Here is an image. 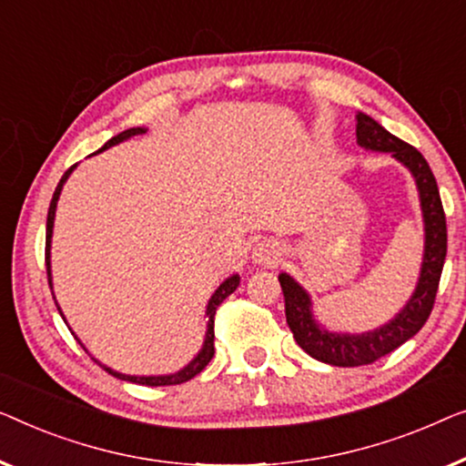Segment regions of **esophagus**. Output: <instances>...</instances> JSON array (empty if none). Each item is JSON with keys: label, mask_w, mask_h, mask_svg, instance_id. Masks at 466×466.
Wrapping results in <instances>:
<instances>
[{"label": "esophagus", "mask_w": 466, "mask_h": 466, "mask_svg": "<svg viewBox=\"0 0 466 466\" xmlns=\"http://www.w3.org/2000/svg\"><path fill=\"white\" fill-rule=\"evenodd\" d=\"M253 264L258 266H274L280 259V247L274 240H259L253 245L251 251Z\"/></svg>", "instance_id": "34e87169"}]
</instances>
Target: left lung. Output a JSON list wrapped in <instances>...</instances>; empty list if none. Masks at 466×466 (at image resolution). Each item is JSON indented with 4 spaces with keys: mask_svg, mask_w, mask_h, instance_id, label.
Returning a JSON list of instances; mask_svg holds the SVG:
<instances>
[{
    "mask_svg": "<svg viewBox=\"0 0 466 466\" xmlns=\"http://www.w3.org/2000/svg\"><path fill=\"white\" fill-rule=\"evenodd\" d=\"M357 143L367 152L390 154L414 177L424 224V251L416 289L411 291L401 310L390 320H386L384 325L361 333L327 329L314 317L310 293L291 274H279V283L283 287L285 296L287 325H289L296 342L312 359L336 367L370 365L399 349L422 329L432 310V304H435L445 251H448V228H445L441 198H439L435 175H432L424 156L410 143L390 135L382 124L373 120L371 116L361 114V111L357 114Z\"/></svg>",
    "mask_w": 466,
    "mask_h": 466,
    "instance_id": "left-lung-1",
    "label": "left lung"
}]
</instances>
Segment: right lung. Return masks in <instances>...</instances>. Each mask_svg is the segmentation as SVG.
<instances>
[{"label":"right lung","instance_id":"1","mask_svg":"<svg viewBox=\"0 0 466 466\" xmlns=\"http://www.w3.org/2000/svg\"><path fill=\"white\" fill-rule=\"evenodd\" d=\"M146 130H147L146 127H135V128L122 130L120 135L111 137V139H109L107 143H105V146H103L101 149H96L95 154H101V152H105V149L117 146V143H124V141L133 139V137H137V135H143V133H146ZM76 167H77V165L71 167V168L67 170V173H65V175L61 177V181H58V186H56L55 194H52V200H50L48 221H46V270H48L50 289H52V261H50V248H52V230H55L56 205H58V198H61L63 186H65V183H67L69 175L74 173ZM238 285H240V277H238V274H232V277H228V279L224 280V283H221V285L218 287V289H215L213 296L208 298L207 312H205V317H207L205 342H202L198 355H196V357L192 359V361H189L186 367H181L179 371H173V373H158V376H130V373H122V371L111 370V367L103 365V363L99 361V359L93 357L95 363H99L105 371L111 373V376H116V378H120V380H127V382H135V384H146V386H170V384L187 382V380H192L194 376H198V373H200L202 370H205V367L208 365V361H211V359H213V355H215V329H213V325H215V312H218V306L221 304V301H224L228 296H230V293H234L236 287H238ZM55 301H56V298H55ZM56 308H58V312H61V317H63L65 323H67V319H65L61 306L56 304ZM67 327H69V323H67ZM69 329H71V327H69ZM71 333H74V329H71ZM74 336H76V333H74ZM76 339H77V342H80V338H77V336H76ZM80 344H82V342H80ZM82 349L88 352V349H86V346H84V344H82Z\"/></svg>","mask_w":466,"mask_h":466}]
</instances>
